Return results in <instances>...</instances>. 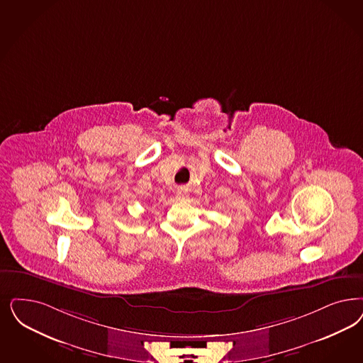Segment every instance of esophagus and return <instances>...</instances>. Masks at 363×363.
I'll return each instance as SVG.
<instances>
[{
  "instance_id": "obj_1",
  "label": "esophagus",
  "mask_w": 363,
  "mask_h": 363,
  "mask_svg": "<svg viewBox=\"0 0 363 363\" xmlns=\"http://www.w3.org/2000/svg\"><path fill=\"white\" fill-rule=\"evenodd\" d=\"M186 196H188V194H186L185 190H178V191H177V199H178V200H184Z\"/></svg>"
}]
</instances>
